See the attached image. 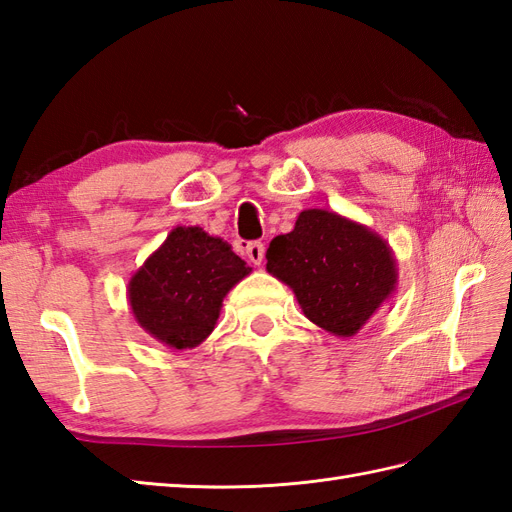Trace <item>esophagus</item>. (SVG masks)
Masks as SVG:
<instances>
[{
  "label": "esophagus",
  "mask_w": 512,
  "mask_h": 512,
  "mask_svg": "<svg viewBox=\"0 0 512 512\" xmlns=\"http://www.w3.org/2000/svg\"><path fill=\"white\" fill-rule=\"evenodd\" d=\"M264 255H266V246L261 242H248L246 246V257L248 261H251L253 266H259L261 261H264Z\"/></svg>",
  "instance_id": "1"
}]
</instances>
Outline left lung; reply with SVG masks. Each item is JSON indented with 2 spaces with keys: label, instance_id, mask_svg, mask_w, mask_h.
Instances as JSON below:
<instances>
[{
  "label": "left lung",
  "instance_id": "8db88e82",
  "mask_svg": "<svg viewBox=\"0 0 512 512\" xmlns=\"http://www.w3.org/2000/svg\"><path fill=\"white\" fill-rule=\"evenodd\" d=\"M266 259L305 316L335 337L357 335L398 285L391 246L329 209L300 212L294 229L270 242Z\"/></svg>",
  "mask_w": 512,
  "mask_h": 512
}]
</instances>
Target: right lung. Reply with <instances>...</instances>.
Returning a JSON list of instances; mask_svg holds the SVG:
<instances>
[{"mask_svg":"<svg viewBox=\"0 0 512 512\" xmlns=\"http://www.w3.org/2000/svg\"><path fill=\"white\" fill-rule=\"evenodd\" d=\"M251 268L201 227H175L134 272L127 300L136 322L157 342L196 348L214 331L222 300Z\"/></svg>","mask_w":512,"mask_h":512,"instance_id":"1","label":"right lung"}]
</instances>
